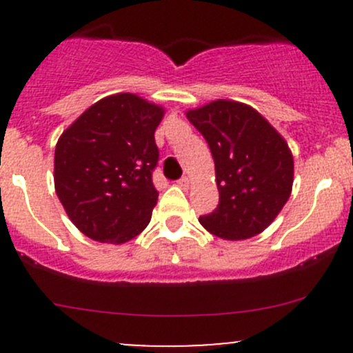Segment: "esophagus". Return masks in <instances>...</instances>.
<instances>
[{"label": "esophagus", "instance_id": "34e87169", "mask_svg": "<svg viewBox=\"0 0 353 353\" xmlns=\"http://www.w3.org/2000/svg\"><path fill=\"white\" fill-rule=\"evenodd\" d=\"M177 186H181V188H183V190H188V186H190V179H188L186 176L181 177V179L177 181Z\"/></svg>", "mask_w": 353, "mask_h": 353}]
</instances>
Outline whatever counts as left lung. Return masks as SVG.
Wrapping results in <instances>:
<instances>
[{
  "label": "left lung",
  "instance_id": "8db88e82",
  "mask_svg": "<svg viewBox=\"0 0 353 353\" xmlns=\"http://www.w3.org/2000/svg\"><path fill=\"white\" fill-rule=\"evenodd\" d=\"M215 162L219 205L199 223L213 236L241 241L263 232L287 203L294 159L275 128L252 108L210 102L188 112Z\"/></svg>",
  "mask_w": 353,
  "mask_h": 353
}]
</instances>
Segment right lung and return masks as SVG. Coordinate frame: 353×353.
Masks as SVG:
<instances>
[{
  "mask_svg": "<svg viewBox=\"0 0 353 353\" xmlns=\"http://www.w3.org/2000/svg\"><path fill=\"white\" fill-rule=\"evenodd\" d=\"M162 116V108L138 95H110L85 110L58 140L56 194L87 237L123 244L148 225L159 198L152 174Z\"/></svg>",
  "mask_w": 353,
  "mask_h": 353,
  "instance_id": "right-lung-1",
  "label": "right lung"
}]
</instances>
